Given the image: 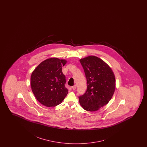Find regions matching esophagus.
I'll list each match as a JSON object with an SVG mask.
<instances>
[{
	"label": "esophagus",
	"instance_id": "obj_1",
	"mask_svg": "<svg viewBox=\"0 0 147 147\" xmlns=\"http://www.w3.org/2000/svg\"><path fill=\"white\" fill-rule=\"evenodd\" d=\"M72 88L73 90H75L76 89V85H74L72 87Z\"/></svg>",
	"mask_w": 147,
	"mask_h": 147
}]
</instances>
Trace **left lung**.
Segmentation results:
<instances>
[{
    "label": "left lung",
    "mask_w": 147,
    "mask_h": 147,
    "mask_svg": "<svg viewBox=\"0 0 147 147\" xmlns=\"http://www.w3.org/2000/svg\"><path fill=\"white\" fill-rule=\"evenodd\" d=\"M84 71L87 88L84 94L79 96L85 110L95 111L111 100L115 88V75L111 67L101 59L94 56L80 60Z\"/></svg>",
    "instance_id": "1"
}]
</instances>
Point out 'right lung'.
Here are the masks:
<instances>
[{"instance_id":"add662e5","label":"right lung","mask_w":147,"mask_h":147,"mask_svg":"<svg viewBox=\"0 0 147 147\" xmlns=\"http://www.w3.org/2000/svg\"><path fill=\"white\" fill-rule=\"evenodd\" d=\"M66 60L57 58L48 59L38 65L30 77V85L36 99L47 107L60 104L68 93L66 77L62 67Z\"/></svg>"}]
</instances>
